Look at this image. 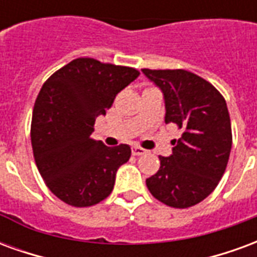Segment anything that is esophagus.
Here are the masks:
<instances>
[{"label": "esophagus", "mask_w": 257, "mask_h": 257, "mask_svg": "<svg viewBox=\"0 0 257 257\" xmlns=\"http://www.w3.org/2000/svg\"><path fill=\"white\" fill-rule=\"evenodd\" d=\"M146 153H147V150H145L143 147H139V146H134L132 147V154L134 156H143Z\"/></svg>", "instance_id": "34e87169"}]
</instances>
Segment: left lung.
<instances>
[{
  "label": "left lung",
  "instance_id": "1",
  "mask_svg": "<svg viewBox=\"0 0 257 257\" xmlns=\"http://www.w3.org/2000/svg\"><path fill=\"white\" fill-rule=\"evenodd\" d=\"M162 90L165 122L183 131L172 154L146 180L153 197L172 208L204 201L226 171L232 135L224 97L213 85L187 70H142Z\"/></svg>",
  "mask_w": 257,
  "mask_h": 257
}]
</instances>
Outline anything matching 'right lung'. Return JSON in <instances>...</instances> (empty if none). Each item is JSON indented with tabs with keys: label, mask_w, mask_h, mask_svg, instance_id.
I'll return each mask as SVG.
<instances>
[{
	"label": "right lung",
	"mask_w": 257,
	"mask_h": 257,
	"mask_svg": "<svg viewBox=\"0 0 257 257\" xmlns=\"http://www.w3.org/2000/svg\"><path fill=\"white\" fill-rule=\"evenodd\" d=\"M136 68L78 58L42 85L31 119V146L44 182L77 208L107 198L131 147L90 139L96 117L106 115L118 92L139 77Z\"/></svg>",
	"instance_id": "1"
}]
</instances>
